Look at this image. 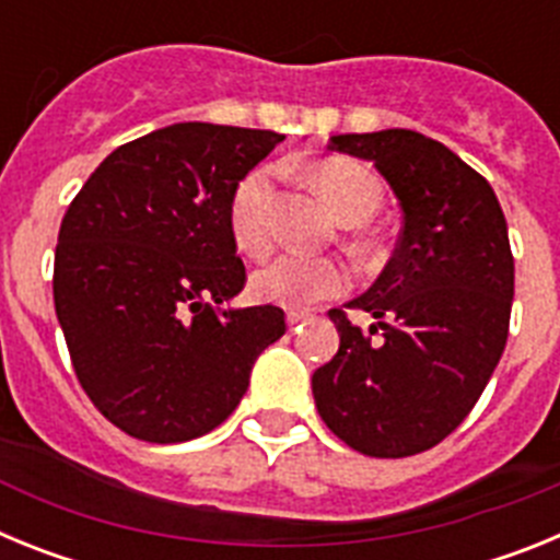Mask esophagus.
Wrapping results in <instances>:
<instances>
[{"label":"esophagus","mask_w":560,"mask_h":560,"mask_svg":"<svg viewBox=\"0 0 560 560\" xmlns=\"http://www.w3.org/2000/svg\"><path fill=\"white\" fill-rule=\"evenodd\" d=\"M285 323H289V328H300V325L311 323V314H305V311H289Z\"/></svg>","instance_id":"34e87169"}]
</instances>
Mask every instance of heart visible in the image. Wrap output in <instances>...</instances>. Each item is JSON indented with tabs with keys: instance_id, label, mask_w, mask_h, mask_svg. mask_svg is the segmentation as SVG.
Returning a JSON list of instances; mask_svg holds the SVG:
<instances>
[{
	"instance_id": "heart-1",
	"label": "heart",
	"mask_w": 560,
	"mask_h": 560,
	"mask_svg": "<svg viewBox=\"0 0 560 560\" xmlns=\"http://www.w3.org/2000/svg\"><path fill=\"white\" fill-rule=\"evenodd\" d=\"M314 182L345 224H364L378 212L381 187L368 167L348 160H328L314 171ZM269 171H252L237 182L230 201V230L237 249L264 255L269 249ZM348 269L336 260L280 255L252 275V294L260 303L308 308L348 289Z\"/></svg>"
}]
</instances>
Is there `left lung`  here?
<instances>
[{
    "label": "left lung",
    "mask_w": 560,
    "mask_h": 560,
    "mask_svg": "<svg viewBox=\"0 0 560 560\" xmlns=\"http://www.w3.org/2000/svg\"><path fill=\"white\" fill-rule=\"evenodd\" d=\"M328 148L373 162L404 230L378 280L348 303L373 316L370 334L330 311L339 353L316 370L311 389L350 448L409 457L463 423L502 359L513 305L508 221L493 187L423 133H336Z\"/></svg>",
    "instance_id": "1"
}]
</instances>
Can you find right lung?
<instances>
[{"instance_id": "obj_1", "label": "right lung", "mask_w": 560, "mask_h": 560, "mask_svg": "<svg viewBox=\"0 0 560 560\" xmlns=\"http://www.w3.org/2000/svg\"><path fill=\"white\" fill-rule=\"evenodd\" d=\"M283 133L176 122L101 162L61 221L52 296L97 409L148 443H185L241 404L283 308H226L246 269L230 230L237 182Z\"/></svg>"}]
</instances>
